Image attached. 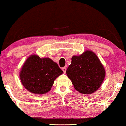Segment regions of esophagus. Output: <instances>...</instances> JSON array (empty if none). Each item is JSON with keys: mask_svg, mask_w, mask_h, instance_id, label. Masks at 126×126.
Masks as SVG:
<instances>
[{"mask_svg": "<svg viewBox=\"0 0 126 126\" xmlns=\"http://www.w3.org/2000/svg\"><path fill=\"white\" fill-rule=\"evenodd\" d=\"M62 70H63V72L64 73H65V72H66V70H67V68H66V67H63V68H62Z\"/></svg>", "mask_w": 126, "mask_h": 126, "instance_id": "1", "label": "esophagus"}]
</instances>
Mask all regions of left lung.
Segmentation results:
<instances>
[{"instance_id": "1", "label": "left lung", "mask_w": 126, "mask_h": 126, "mask_svg": "<svg viewBox=\"0 0 126 126\" xmlns=\"http://www.w3.org/2000/svg\"><path fill=\"white\" fill-rule=\"evenodd\" d=\"M66 73L78 92L91 94L100 87L106 71L95 53L86 50L79 56H73Z\"/></svg>"}]
</instances>
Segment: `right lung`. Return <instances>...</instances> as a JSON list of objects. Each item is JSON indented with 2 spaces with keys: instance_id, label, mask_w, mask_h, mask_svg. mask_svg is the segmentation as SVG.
Segmentation results:
<instances>
[{
  "instance_id": "obj_1",
  "label": "right lung",
  "mask_w": 126,
  "mask_h": 126,
  "mask_svg": "<svg viewBox=\"0 0 126 126\" xmlns=\"http://www.w3.org/2000/svg\"><path fill=\"white\" fill-rule=\"evenodd\" d=\"M63 73V70L51 59L32 55L23 63L19 76L27 90L41 95L50 91L55 80Z\"/></svg>"
}]
</instances>
